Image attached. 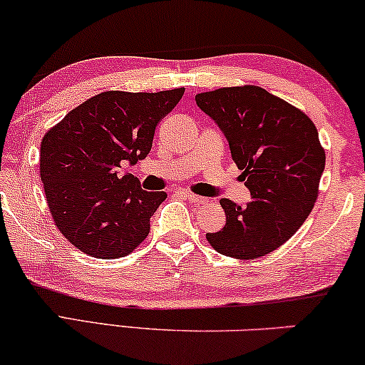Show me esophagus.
<instances>
[{"label": "esophagus", "instance_id": "34e87169", "mask_svg": "<svg viewBox=\"0 0 365 365\" xmlns=\"http://www.w3.org/2000/svg\"><path fill=\"white\" fill-rule=\"evenodd\" d=\"M183 195H185V197L188 198L190 203H195V205H203V203H206V198H203V197H198V195H195V193H188V192H185Z\"/></svg>", "mask_w": 365, "mask_h": 365}]
</instances>
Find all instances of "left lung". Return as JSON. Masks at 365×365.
I'll return each mask as SVG.
<instances>
[{
	"label": "left lung",
	"instance_id": "obj_1",
	"mask_svg": "<svg viewBox=\"0 0 365 365\" xmlns=\"http://www.w3.org/2000/svg\"><path fill=\"white\" fill-rule=\"evenodd\" d=\"M230 144L251 201L221 198L226 225L206 239L217 252L257 259L287 242L312 213L326 155L312 119L260 86H230L195 96Z\"/></svg>",
	"mask_w": 365,
	"mask_h": 365
}]
</instances>
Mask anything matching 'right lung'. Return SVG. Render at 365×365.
Here are the masks:
<instances>
[{
	"label": "right lung",
	"mask_w": 365,
	"mask_h": 365,
	"mask_svg": "<svg viewBox=\"0 0 365 365\" xmlns=\"http://www.w3.org/2000/svg\"><path fill=\"white\" fill-rule=\"evenodd\" d=\"M185 88L159 93L105 91L70 111L41 143V180L62 235L81 252L118 259L150 231V216L167 198L121 173L148 157L155 126Z\"/></svg>",
	"instance_id": "right-lung-1"
}]
</instances>
